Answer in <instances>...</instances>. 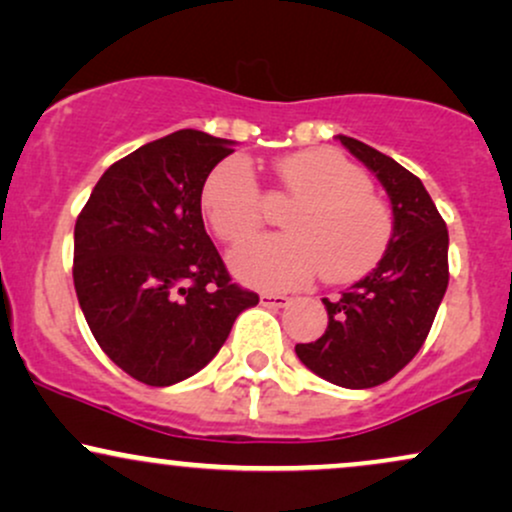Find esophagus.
Here are the masks:
<instances>
[{
    "mask_svg": "<svg viewBox=\"0 0 512 512\" xmlns=\"http://www.w3.org/2000/svg\"><path fill=\"white\" fill-rule=\"evenodd\" d=\"M260 305L269 307V310H281V307L291 305V298H286V295H276V293H262Z\"/></svg>",
    "mask_w": 512,
    "mask_h": 512,
    "instance_id": "1",
    "label": "esophagus"
}]
</instances>
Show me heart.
Returning <instances> with one entry per match:
<instances>
[{
  "label": "heart",
  "mask_w": 512,
  "mask_h": 512,
  "mask_svg": "<svg viewBox=\"0 0 512 512\" xmlns=\"http://www.w3.org/2000/svg\"><path fill=\"white\" fill-rule=\"evenodd\" d=\"M274 174L288 195L300 197L286 217V236L260 238L231 257L240 281L264 291H288L324 272L329 283H353L377 267L393 236V217L360 166L331 147L281 157ZM202 212L217 236L243 245L264 221L255 171L229 157L209 171Z\"/></svg>",
  "instance_id": "obj_1"
}]
</instances>
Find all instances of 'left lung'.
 I'll use <instances>...</instances> for the list:
<instances>
[{
    "label": "left lung",
    "instance_id": "left-lung-1",
    "mask_svg": "<svg viewBox=\"0 0 512 512\" xmlns=\"http://www.w3.org/2000/svg\"><path fill=\"white\" fill-rule=\"evenodd\" d=\"M338 140L384 186L393 236L365 279L341 298H322L326 331L317 341L298 343L295 353L331 384L372 389L396 377L432 329L448 288V231L420 178L360 140Z\"/></svg>",
    "mask_w": 512,
    "mask_h": 512
}]
</instances>
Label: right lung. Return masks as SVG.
Masks as SVG:
<instances>
[{
    "instance_id": "add662e5",
    "label": "right lung",
    "mask_w": 512,
    "mask_h": 512,
    "mask_svg": "<svg viewBox=\"0 0 512 512\" xmlns=\"http://www.w3.org/2000/svg\"><path fill=\"white\" fill-rule=\"evenodd\" d=\"M233 140L183 128L104 171L73 231V286L114 365L147 386L193 377L260 303L231 281L200 193Z\"/></svg>"
}]
</instances>
